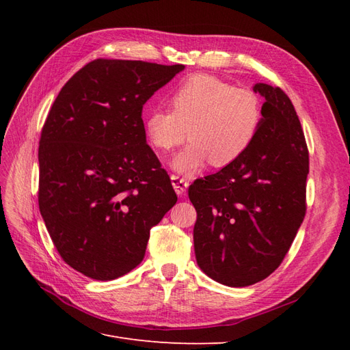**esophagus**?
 <instances>
[{
    "mask_svg": "<svg viewBox=\"0 0 350 350\" xmlns=\"http://www.w3.org/2000/svg\"><path fill=\"white\" fill-rule=\"evenodd\" d=\"M171 181H172V187L175 189V193L178 196H184L187 191V187H188L187 179L178 176V175H171Z\"/></svg>",
    "mask_w": 350,
    "mask_h": 350,
    "instance_id": "34e87169",
    "label": "esophagus"
}]
</instances>
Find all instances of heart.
<instances>
[{
	"label": "heart",
	"mask_w": 350,
	"mask_h": 350,
	"mask_svg": "<svg viewBox=\"0 0 350 350\" xmlns=\"http://www.w3.org/2000/svg\"><path fill=\"white\" fill-rule=\"evenodd\" d=\"M174 109L154 108L144 116V133L159 150H171L188 135L171 166L193 174L207 162L224 167L248 150L262 121L258 94L208 74L187 79L171 96Z\"/></svg>",
	"instance_id": "b5f03b06"
}]
</instances>
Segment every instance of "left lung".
<instances>
[{"mask_svg": "<svg viewBox=\"0 0 350 350\" xmlns=\"http://www.w3.org/2000/svg\"><path fill=\"white\" fill-rule=\"evenodd\" d=\"M256 139L238 161L188 188L197 210L194 251L208 278L242 288L276 270L305 216L308 149L286 93L266 83Z\"/></svg>", "mask_w": 350, "mask_h": 350, "instance_id": "obj_1", "label": "left lung"}]
</instances>
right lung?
<instances>
[{"label":"right lung","mask_w":350,"mask_h":350,"mask_svg":"<svg viewBox=\"0 0 350 350\" xmlns=\"http://www.w3.org/2000/svg\"><path fill=\"white\" fill-rule=\"evenodd\" d=\"M185 67L94 59L61 89L39 142V210L70 267L113 280L144 258L176 203L146 142L143 105Z\"/></svg>","instance_id":"1"}]
</instances>
